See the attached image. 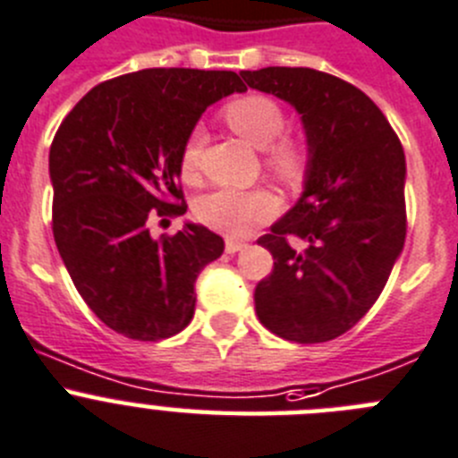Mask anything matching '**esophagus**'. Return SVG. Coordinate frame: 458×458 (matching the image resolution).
Instances as JSON below:
<instances>
[{"label":"esophagus","instance_id":"obj_1","mask_svg":"<svg viewBox=\"0 0 458 458\" xmlns=\"http://www.w3.org/2000/svg\"><path fill=\"white\" fill-rule=\"evenodd\" d=\"M246 249V243L243 242H237V239H225V253H237V250Z\"/></svg>","mask_w":458,"mask_h":458}]
</instances>
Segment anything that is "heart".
<instances>
[{"label": "heart", "mask_w": 458, "mask_h": 458, "mask_svg": "<svg viewBox=\"0 0 458 458\" xmlns=\"http://www.w3.org/2000/svg\"><path fill=\"white\" fill-rule=\"evenodd\" d=\"M221 119L242 135L246 142L262 148L264 169L282 185L302 182L310 166L307 142L293 132H284V110L277 101L264 94H239L221 108ZM200 132H190L178 153V171L185 182L199 178ZM276 209V200L267 190H221L208 191L196 200V219L203 225L228 237H239L258 221L268 219Z\"/></svg>", "instance_id": "b5f03b06"}]
</instances>
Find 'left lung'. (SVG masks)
Segmentation results:
<instances>
[{
    "instance_id": "obj_1",
    "label": "left lung",
    "mask_w": 458,
    "mask_h": 458,
    "mask_svg": "<svg viewBox=\"0 0 458 458\" xmlns=\"http://www.w3.org/2000/svg\"><path fill=\"white\" fill-rule=\"evenodd\" d=\"M302 114L310 169L301 200L258 239L273 271L255 287L267 330L296 344L345 335L375 305L407 237L404 151L359 88L310 67L242 72ZM308 243L291 249V237Z\"/></svg>"
}]
</instances>
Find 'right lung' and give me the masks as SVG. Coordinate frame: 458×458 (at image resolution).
<instances>
[{
    "label": "right lung",
    "mask_w": 458,
    "mask_h": 458,
    "mask_svg": "<svg viewBox=\"0 0 458 458\" xmlns=\"http://www.w3.org/2000/svg\"><path fill=\"white\" fill-rule=\"evenodd\" d=\"M234 72L151 67L94 85L49 151L51 230L85 305L117 335L160 341L194 316V282L224 239L185 224L151 237V221L185 215L178 153L209 104L243 92Z\"/></svg>",
    "instance_id": "1"
}]
</instances>
